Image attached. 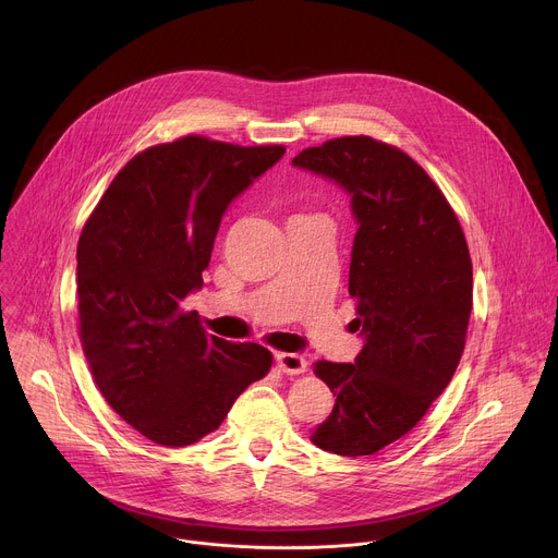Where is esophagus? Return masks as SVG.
<instances>
[{
  "mask_svg": "<svg viewBox=\"0 0 558 558\" xmlns=\"http://www.w3.org/2000/svg\"><path fill=\"white\" fill-rule=\"evenodd\" d=\"M276 362L284 375H302L306 371V360L298 353H278Z\"/></svg>",
  "mask_w": 558,
  "mask_h": 558,
  "instance_id": "34e87169",
  "label": "esophagus"
}]
</instances>
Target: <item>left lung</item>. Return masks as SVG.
Segmentation results:
<instances>
[{"label": "left lung", "instance_id": "obj_1", "mask_svg": "<svg viewBox=\"0 0 558 558\" xmlns=\"http://www.w3.org/2000/svg\"><path fill=\"white\" fill-rule=\"evenodd\" d=\"M293 166L340 183L360 222L349 295L364 347L355 364H313L336 407L311 441L375 454L417 426L457 371L472 311L468 243L437 183L390 143L340 136L302 149Z\"/></svg>", "mask_w": 558, "mask_h": 558}]
</instances>
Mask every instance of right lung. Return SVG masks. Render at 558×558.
I'll return each mask as SVG.
<instances>
[{
  "label": "right lung",
  "mask_w": 558,
  "mask_h": 558,
  "mask_svg": "<svg viewBox=\"0 0 558 558\" xmlns=\"http://www.w3.org/2000/svg\"><path fill=\"white\" fill-rule=\"evenodd\" d=\"M282 154L201 134L151 145L121 168L78 235L86 360L112 411L154 444H196L271 371L269 349L207 336L183 300L203 284L227 205Z\"/></svg>",
  "instance_id": "right-lung-1"
}]
</instances>
